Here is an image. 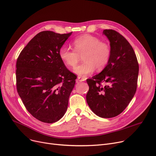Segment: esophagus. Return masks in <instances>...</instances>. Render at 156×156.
<instances>
[{
  "label": "esophagus",
  "mask_w": 156,
  "mask_h": 156,
  "mask_svg": "<svg viewBox=\"0 0 156 156\" xmlns=\"http://www.w3.org/2000/svg\"><path fill=\"white\" fill-rule=\"evenodd\" d=\"M85 80V79L83 77H81V76H78L76 79L77 81H84Z\"/></svg>",
  "instance_id": "obj_1"
}]
</instances>
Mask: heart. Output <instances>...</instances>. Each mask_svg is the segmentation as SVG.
I'll return each mask as SVG.
<instances>
[{
    "instance_id": "heart-1",
    "label": "heart",
    "mask_w": 156,
    "mask_h": 156,
    "mask_svg": "<svg viewBox=\"0 0 156 156\" xmlns=\"http://www.w3.org/2000/svg\"><path fill=\"white\" fill-rule=\"evenodd\" d=\"M74 50L62 46L60 48V59L70 67H75L83 57L84 62L74 69V73L81 76H87L97 70L103 69L108 64L111 56L108 44L102 42L95 36L83 35L73 42Z\"/></svg>"
}]
</instances>
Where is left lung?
Instances as JSON below:
<instances>
[{
	"mask_svg": "<svg viewBox=\"0 0 156 156\" xmlns=\"http://www.w3.org/2000/svg\"><path fill=\"white\" fill-rule=\"evenodd\" d=\"M103 35L109 40L110 59L99 74L87 80L86 99L97 116L110 118L121 114L133 99L139 67L133 49L124 37L112 30H104Z\"/></svg>",
	"mask_w": 156,
	"mask_h": 156,
	"instance_id": "obj_1",
	"label": "left lung"
}]
</instances>
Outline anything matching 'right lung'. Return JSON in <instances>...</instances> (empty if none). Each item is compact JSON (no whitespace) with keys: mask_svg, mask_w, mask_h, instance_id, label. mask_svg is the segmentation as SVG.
I'll use <instances>...</instances> for the list:
<instances>
[{"mask_svg":"<svg viewBox=\"0 0 156 156\" xmlns=\"http://www.w3.org/2000/svg\"><path fill=\"white\" fill-rule=\"evenodd\" d=\"M72 32L41 31L21 52L16 62L18 93L38 120L52 123L66 112L76 76L60 59L59 51Z\"/></svg>","mask_w":156,"mask_h":156,"instance_id":"add662e5","label":"right lung"}]
</instances>
